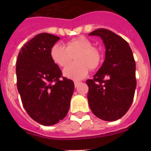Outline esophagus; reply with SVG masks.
<instances>
[{
    "label": "esophagus",
    "instance_id": "1",
    "mask_svg": "<svg viewBox=\"0 0 151 151\" xmlns=\"http://www.w3.org/2000/svg\"><path fill=\"white\" fill-rule=\"evenodd\" d=\"M80 84V82H74V85H75V87L76 88V87H78V85H79Z\"/></svg>",
    "mask_w": 151,
    "mask_h": 151
}]
</instances>
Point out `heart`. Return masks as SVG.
<instances>
[{
  "label": "heart",
  "mask_w": 151,
  "mask_h": 151,
  "mask_svg": "<svg viewBox=\"0 0 151 151\" xmlns=\"http://www.w3.org/2000/svg\"><path fill=\"white\" fill-rule=\"evenodd\" d=\"M50 56L57 66L64 67L71 62L73 57L76 62L70 64L63 69L64 76L74 80L85 77L88 69H95L101 62V56L92 43L85 37L69 40L66 46L56 44L50 50Z\"/></svg>",
  "instance_id": "obj_1"
}]
</instances>
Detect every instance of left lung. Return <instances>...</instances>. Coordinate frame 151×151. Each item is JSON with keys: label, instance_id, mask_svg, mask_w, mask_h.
<instances>
[{"label": "left lung", "instance_id": "left-lung-1", "mask_svg": "<svg viewBox=\"0 0 151 151\" xmlns=\"http://www.w3.org/2000/svg\"><path fill=\"white\" fill-rule=\"evenodd\" d=\"M89 35L101 37L105 60L92 79H88V101L92 113L105 121H115L127 113L136 88L135 61L125 40L112 31L98 29Z\"/></svg>", "mask_w": 151, "mask_h": 151}]
</instances>
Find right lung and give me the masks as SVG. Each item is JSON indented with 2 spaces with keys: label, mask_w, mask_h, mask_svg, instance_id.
Listing matches in <instances>:
<instances>
[{
  "label": "right lung",
  "mask_w": 151,
  "mask_h": 151,
  "mask_svg": "<svg viewBox=\"0 0 151 151\" xmlns=\"http://www.w3.org/2000/svg\"><path fill=\"white\" fill-rule=\"evenodd\" d=\"M58 40L48 33L37 35L17 57V89L22 105L31 118L43 125H54L66 116L74 91V82L62 76L50 56Z\"/></svg>",
  "instance_id": "right-lung-1"
}]
</instances>
